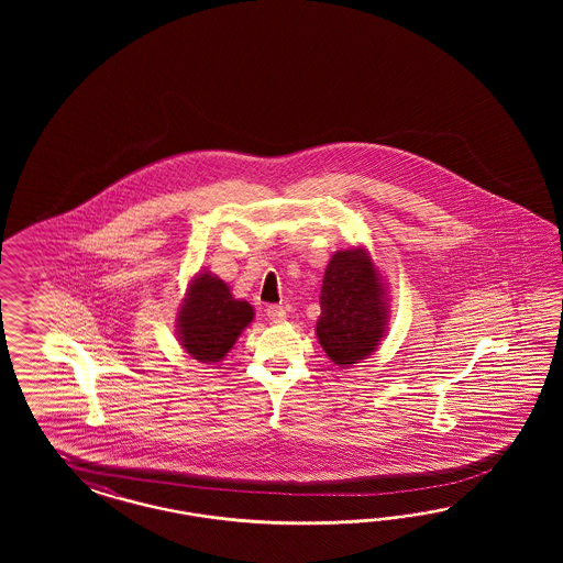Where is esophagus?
<instances>
[{"label": "esophagus", "mask_w": 563, "mask_h": 563, "mask_svg": "<svg viewBox=\"0 0 563 563\" xmlns=\"http://www.w3.org/2000/svg\"><path fill=\"white\" fill-rule=\"evenodd\" d=\"M266 316H268L271 322L278 324V322L287 320V309L283 306H268L266 307Z\"/></svg>", "instance_id": "1"}]
</instances>
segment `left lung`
I'll return each mask as SVG.
<instances>
[{"label":"left lung","mask_w":563,"mask_h":563,"mask_svg":"<svg viewBox=\"0 0 563 563\" xmlns=\"http://www.w3.org/2000/svg\"><path fill=\"white\" fill-rule=\"evenodd\" d=\"M318 339L325 355L349 367L372 355L384 336V287L363 250L336 252L325 268Z\"/></svg>","instance_id":"1"}]
</instances>
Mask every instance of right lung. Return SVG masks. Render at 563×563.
I'll use <instances>...</instances> for the list:
<instances>
[{"label":"right lung","instance_id":"1","mask_svg":"<svg viewBox=\"0 0 563 563\" xmlns=\"http://www.w3.org/2000/svg\"><path fill=\"white\" fill-rule=\"evenodd\" d=\"M252 320V306L233 299L221 278L198 274L177 318L179 341L191 357L214 363L229 353L241 330Z\"/></svg>","mask_w":563,"mask_h":563}]
</instances>
